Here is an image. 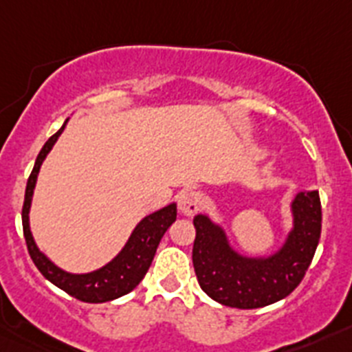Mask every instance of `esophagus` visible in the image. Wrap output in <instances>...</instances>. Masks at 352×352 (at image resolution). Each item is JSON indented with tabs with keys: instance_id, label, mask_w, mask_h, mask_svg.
I'll return each instance as SVG.
<instances>
[{
	"instance_id": "esophagus-1",
	"label": "esophagus",
	"mask_w": 352,
	"mask_h": 352,
	"mask_svg": "<svg viewBox=\"0 0 352 352\" xmlns=\"http://www.w3.org/2000/svg\"><path fill=\"white\" fill-rule=\"evenodd\" d=\"M178 206L183 214H186V217H194V214L201 210V206H203V197H201V194L195 190H185L179 194Z\"/></svg>"
}]
</instances>
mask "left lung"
I'll use <instances>...</instances> for the list:
<instances>
[{"instance_id": "obj_1", "label": "left lung", "mask_w": 352, "mask_h": 352, "mask_svg": "<svg viewBox=\"0 0 352 352\" xmlns=\"http://www.w3.org/2000/svg\"><path fill=\"white\" fill-rule=\"evenodd\" d=\"M292 229L272 256L247 257L231 247L222 226L194 217L192 261L201 289L232 309H261L284 300L303 280L321 238L319 192H300L291 203Z\"/></svg>"}]
</instances>
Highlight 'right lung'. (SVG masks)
Instances as JSON below:
<instances>
[{
    "label": "right lung",
    "mask_w": 352,
    "mask_h": 352,
    "mask_svg": "<svg viewBox=\"0 0 352 352\" xmlns=\"http://www.w3.org/2000/svg\"><path fill=\"white\" fill-rule=\"evenodd\" d=\"M67 123L68 120L65 121L63 126L52 138H49V141L40 149L35 167H33L30 178H28L23 206L24 238H26L28 252H30L31 259H33L35 266L38 268V272L49 282H52L56 287L63 289L70 296L77 298L80 301H86V303H104V301L116 300V298L123 296V294H129L144 278L146 272L151 266V261H153L162 236L166 234L170 223L176 220V204L170 203L166 208H162V210L144 217L135 226L129 241L125 243V247L121 248L120 254L111 263L102 266L100 270H95L91 273H68L65 270L58 268L36 247L30 229V208L42 162L45 160L52 146L56 144V141H58V138L65 130Z\"/></svg>",
    "instance_id": "obj_1"
}]
</instances>
